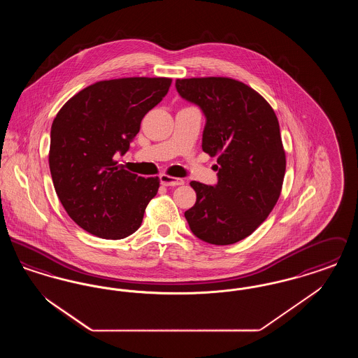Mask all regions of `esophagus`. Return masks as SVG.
Returning a JSON list of instances; mask_svg holds the SVG:
<instances>
[{
    "label": "esophagus",
    "mask_w": 358,
    "mask_h": 358,
    "mask_svg": "<svg viewBox=\"0 0 358 358\" xmlns=\"http://www.w3.org/2000/svg\"><path fill=\"white\" fill-rule=\"evenodd\" d=\"M159 180H161V184L164 187H178V185L184 184L182 178H176V177H171V176H168V174H162L159 177Z\"/></svg>",
    "instance_id": "34e87169"
}]
</instances>
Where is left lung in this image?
Returning <instances> with one entry per match:
<instances>
[{
	"label": "left lung",
	"instance_id": "left-lung-1",
	"mask_svg": "<svg viewBox=\"0 0 358 358\" xmlns=\"http://www.w3.org/2000/svg\"><path fill=\"white\" fill-rule=\"evenodd\" d=\"M176 88L203 110V150L219 164L215 187L190 182L197 199L185 219L203 241L238 243L268 217L282 192L286 154L278 118L259 92L231 78L177 79Z\"/></svg>",
	"mask_w": 358,
	"mask_h": 358
}]
</instances>
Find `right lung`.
Returning a JSON list of instances; mask_svg holds the SVG:
<instances>
[{"label":"right lung","mask_w":358,"mask_h":358,"mask_svg":"<svg viewBox=\"0 0 358 358\" xmlns=\"http://www.w3.org/2000/svg\"><path fill=\"white\" fill-rule=\"evenodd\" d=\"M171 85V78L96 82L73 95L53 120V187L69 217L88 234L118 240L141 227L159 178L130 173L114 157L129 150L141 120Z\"/></svg>","instance_id":"right-lung-1"}]
</instances>
